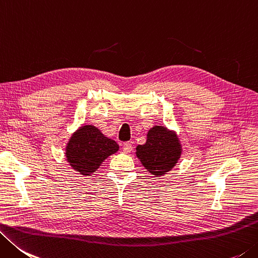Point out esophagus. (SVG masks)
Instances as JSON below:
<instances>
[{
    "label": "esophagus",
    "instance_id": "1",
    "mask_svg": "<svg viewBox=\"0 0 258 258\" xmlns=\"http://www.w3.org/2000/svg\"><path fill=\"white\" fill-rule=\"evenodd\" d=\"M122 149L125 154H129L131 153V150H133V145H131V143H124L122 146Z\"/></svg>",
    "mask_w": 258,
    "mask_h": 258
}]
</instances>
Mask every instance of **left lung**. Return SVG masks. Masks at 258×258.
Segmentation results:
<instances>
[{"label": "left lung", "mask_w": 258, "mask_h": 258, "mask_svg": "<svg viewBox=\"0 0 258 258\" xmlns=\"http://www.w3.org/2000/svg\"><path fill=\"white\" fill-rule=\"evenodd\" d=\"M136 155L150 174L160 177L178 163L182 145L175 131L164 125H154L148 130L146 143L137 146Z\"/></svg>", "instance_id": "obj_1"}]
</instances>
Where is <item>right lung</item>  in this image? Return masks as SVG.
<instances>
[{
    "label": "right lung",
    "mask_w": 258,
    "mask_h": 258,
    "mask_svg": "<svg viewBox=\"0 0 258 258\" xmlns=\"http://www.w3.org/2000/svg\"><path fill=\"white\" fill-rule=\"evenodd\" d=\"M118 150L119 145L105 137L99 128L83 124L71 136L65 147V156L73 169L83 176H90Z\"/></svg>",
    "instance_id": "add662e5"
}]
</instances>
